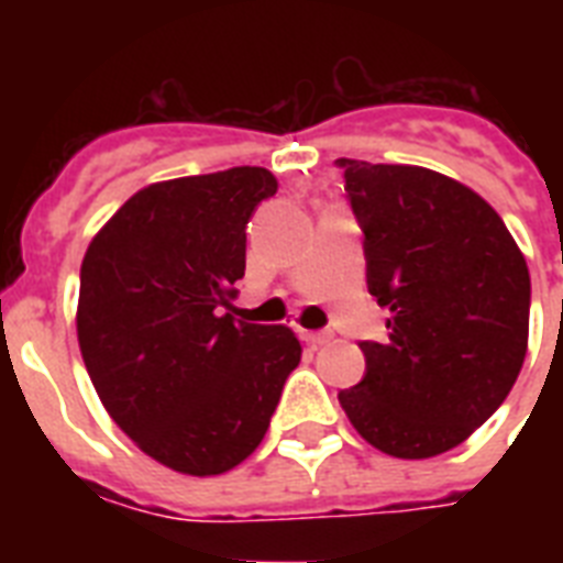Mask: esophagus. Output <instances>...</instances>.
<instances>
[{
  "mask_svg": "<svg viewBox=\"0 0 563 563\" xmlns=\"http://www.w3.org/2000/svg\"><path fill=\"white\" fill-rule=\"evenodd\" d=\"M300 339H303V342L309 344V347H324L327 342H330V339H333V333H327V330H321V333H312V330H303V333H300Z\"/></svg>",
  "mask_w": 563,
  "mask_h": 563,
  "instance_id": "obj_1",
  "label": "esophagus"
}]
</instances>
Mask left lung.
<instances>
[{"mask_svg": "<svg viewBox=\"0 0 563 563\" xmlns=\"http://www.w3.org/2000/svg\"><path fill=\"white\" fill-rule=\"evenodd\" d=\"M365 233L368 291L388 342H362L365 376L339 391L368 444L429 459L473 435L511 391L529 344L532 283L506 221L420 166L335 161Z\"/></svg>", "mask_w": 563, "mask_h": 563, "instance_id": "left-lung-1", "label": "left lung"}]
</instances>
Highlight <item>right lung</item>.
<instances>
[{
	"label": "right lung",
	"mask_w": 563,
	"mask_h": 563,
	"mask_svg": "<svg viewBox=\"0 0 563 563\" xmlns=\"http://www.w3.org/2000/svg\"><path fill=\"white\" fill-rule=\"evenodd\" d=\"M277 192L260 166L152 184L81 263L78 344L108 415L154 462L219 476L265 438L300 342L224 312L245 277V228Z\"/></svg>",
	"instance_id": "add662e5"
}]
</instances>
